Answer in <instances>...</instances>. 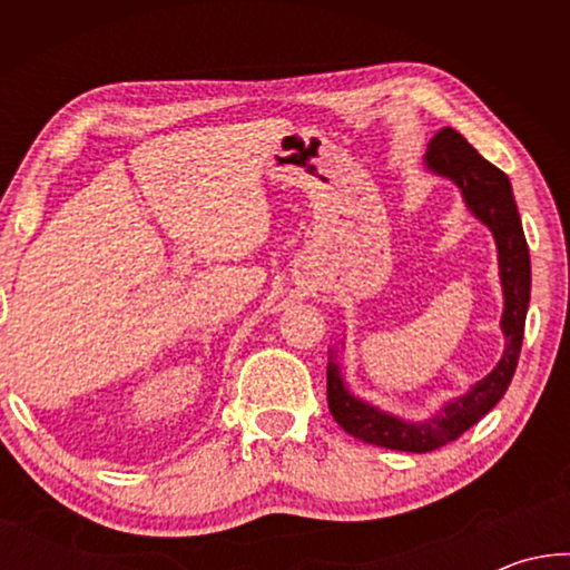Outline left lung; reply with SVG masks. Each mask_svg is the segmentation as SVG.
I'll use <instances>...</instances> for the list:
<instances>
[{"instance_id": "obj_1", "label": "left lung", "mask_w": 570, "mask_h": 570, "mask_svg": "<svg viewBox=\"0 0 570 570\" xmlns=\"http://www.w3.org/2000/svg\"><path fill=\"white\" fill-rule=\"evenodd\" d=\"M428 166L440 176L452 178L465 196L468 208L482 224L493 230L500 258V278H503L505 312L503 334L505 352L493 372L480 380L468 394L452 400L438 417L420 424L392 417L372 404L352 397L344 390L340 366L334 362L326 370V402L332 417L340 422L352 438L370 442V445L402 450V452H432L448 442L458 440L480 417L495 407L503 397L510 380H513L520 346H523L525 312L530 302V256L523 226L513 200L508 176L493 163H488L480 153L452 128H442L428 148Z\"/></svg>"}]
</instances>
